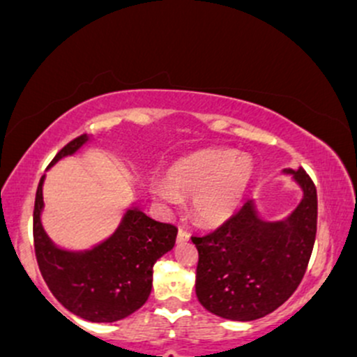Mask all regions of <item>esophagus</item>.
Masks as SVG:
<instances>
[{
  "label": "esophagus",
  "mask_w": 357,
  "mask_h": 357,
  "mask_svg": "<svg viewBox=\"0 0 357 357\" xmlns=\"http://www.w3.org/2000/svg\"><path fill=\"white\" fill-rule=\"evenodd\" d=\"M190 240V235L185 231V229H178L177 233V243H185V241Z\"/></svg>",
  "instance_id": "esophagus-1"
}]
</instances>
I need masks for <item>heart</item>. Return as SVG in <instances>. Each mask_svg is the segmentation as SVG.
I'll use <instances>...</instances> for the list:
<instances>
[{"mask_svg":"<svg viewBox=\"0 0 357 357\" xmlns=\"http://www.w3.org/2000/svg\"><path fill=\"white\" fill-rule=\"evenodd\" d=\"M254 177V165L233 149H201L172 165L165 182H155L151 194L163 204H178L192 195V214L202 225H221L240 208Z\"/></svg>","mask_w":357,"mask_h":357,"instance_id":"1","label":"heart"}]
</instances>
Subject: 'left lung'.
<instances>
[{
  "label": "left lung",
  "mask_w": 357,
  "mask_h": 357,
  "mask_svg": "<svg viewBox=\"0 0 357 357\" xmlns=\"http://www.w3.org/2000/svg\"><path fill=\"white\" fill-rule=\"evenodd\" d=\"M300 187L298 206L278 221L264 220L248 201L208 236L199 252L197 300L213 315L252 321L278 310L300 286L317 235V189L303 168H284Z\"/></svg>",
  "instance_id": "obj_1"
}]
</instances>
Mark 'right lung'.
I'll return each instance as SVG.
<instances>
[{
  "instance_id": "obj_1",
  "label": "right lung",
  "mask_w": 357,
  "mask_h": 357,
  "mask_svg": "<svg viewBox=\"0 0 357 357\" xmlns=\"http://www.w3.org/2000/svg\"><path fill=\"white\" fill-rule=\"evenodd\" d=\"M90 139L86 134L73 139L51 167L78 153ZM44 180L45 175L36 194L33 245L45 284L68 312L83 320L112 324L132 315L149 298L153 266L174 248L177 228L151 220L132 202L109 238L86 250H66L57 247L42 226Z\"/></svg>"
}]
</instances>
